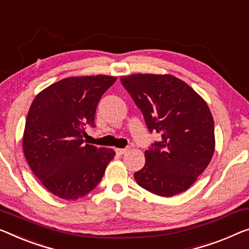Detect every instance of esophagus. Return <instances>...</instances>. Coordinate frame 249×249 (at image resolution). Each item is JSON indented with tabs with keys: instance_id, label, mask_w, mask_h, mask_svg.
<instances>
[{
	"instance_id": "1",
	"label": "esophagus",
	"mask_w": 249,
	"mask_h": 249,
	"mask_svg": "<svg viewBox=\"0 0 249 249\" xmlns=\"http://www.w3.org/2000/svg\"><path fill=\"white\" fill-rule=\"evenodd\" d=\"M128 148H116V153L118 155H124L125 153H127Z\"/></svg>"
}]
</instances>
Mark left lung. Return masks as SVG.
Segmentation results:
<instances>
[{
    "mask_svg": "<svg viewBox=\"0 0 249 249\" xmlns=\"http://www.w3.org/2000/svg\"><path fill=\"white\" fill-rule=\"evenodd\" d=\"M121 83L142 110L150 132L160 142L145 151V164L134 173L137 184L152 194L172 196L188 190L214 152V124L201 96L171 75L135 73Z\"/></svg>",
    "mask_w": 249,
    "mask_h": 249,
    "instance_id": "8db88e82",
    "label": "left lung"
}]
</instances>
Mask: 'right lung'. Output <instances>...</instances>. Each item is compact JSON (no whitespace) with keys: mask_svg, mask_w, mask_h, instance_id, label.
<instances>
[{"mask_svg":"<svg viewBox=\"0 0 249 249\" xmlns=\"http://www.w3.org/2000/svg\"><path fill=\"white\" fill-rule=\"evenodd\" d=\"M116 77H68L39 92L30 106L22 139L35 176L51 194L76 200L99 183L115 157L112 148L85 144V127L95 126L99 99Z\"/></svg>","mask_w":249,"mask_h":249,"instance_id":"right-lung-1","label":"right lung"}]
</instances>
